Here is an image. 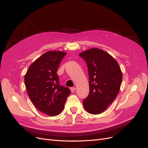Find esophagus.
I'll use <instances>...</instances> for the list:
<instances>
[{"label": "esophagus", "instance_id": "1", "mask_svg": "<svg viewBox=\"0 0 148 148\" xmlns=\"http://www.w3.org/2000/svg\"><path fill=\"white\" fill-rule=\"evenodd\" d=\"M70 90L72 92H74L75 90V87H71L70 88Z\"/></svg>", "mask_w": 148, "mask_h": 148}]
</instances>
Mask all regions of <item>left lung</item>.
Instances as JSON below:
<instances>
[{
	"label": "left lung",
	"instance_id": "8db88e82",
	"mask_svg": "<svg viewBox=\"0 0 148 148\" xmlns=\"http://www.w3.org/2000/svg\"><path fill=\"white\" fill-rule=\"evenodd\" d=\"M88 68L89 94L84 100L86 110L97 115L107 108L119 94L122 73L119 63L110 54L99 48H91L79 54Z\"/></svg>",
	"mask_w": 148,
	"mask_h": 148
}]
</instances>
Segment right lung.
Returning a JSON list of instances; mask_svg holds the SVG:
<instances>
[{
    "label": "right lung",
    "mask_w": 148,
    "mask_h": 148,
    "mask_svg": "<svg viewBox=\"0 0 148 148\" xmlns=\"http://www.w3.org/2000/svg\"><path fill=\"white\" fill-rule=\"evenodd\" d=\"M66 53L46 52L29 66L25 75V84L29 99L38 110L49 116L60 114L71 94L68 87L61 86L57 71Z\"/></svg>",
    "instance_id": "add662e5"
}]
</instances>
